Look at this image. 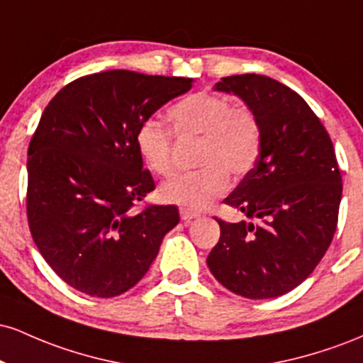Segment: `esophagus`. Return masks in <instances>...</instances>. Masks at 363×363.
Instances as JSON below:
<instances>
[{"label": "esophagus", "instance_id": "34e87169", "mask_svg": "<svg viewBox=\"0 0 363 363\" xmlns=\"http://www.w3.org/2000/svg\"><path fill=\"white\" fill-rule=\"evenodd\" d=\"M181 218L184 220V222H191V220L199 218V213H196V211H191V210H186V208H182V210H181Z\"/></svg>", "mask_w": 363, "mask_h": 363}]
</instances>
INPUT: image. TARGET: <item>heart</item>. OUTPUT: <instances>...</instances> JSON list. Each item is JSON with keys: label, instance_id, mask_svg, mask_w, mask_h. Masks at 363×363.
Here are the masks:
<instances>
[{"label": "heart", "instance_id": "1", "mask_svg": "<svg viewBox=\"0 0 363 363\" xmlns=\"http://www.w3.org/2000/svg\"><path fill=\"white\" fill-rule=\"evenodd\" d=\"M179 136H201L194 172L164 182V201L186 210H203L228 189V172L244 176L261 153L259 121L247 107H234L222 95L198 91L174 104L167 112ZM135 145L147 167L158 176L172 172V136L155 119H145L135 133Z\"/></svg>", "mask_w": 363, "mask_h": 363}]
</instances>
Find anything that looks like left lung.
I'll use <instances>...</instances> for the list:
<instances>
[{"instance_id": "1", "label": "left lung", "mask_w": 363, "mask_h": 363, "mask_svg": "<svg viewBox=\"0 0 363 363\" xmlns=\"http://www.w3.org/2000/svg\"><path fill=\"white\" fill-rule=\"evenodd\" d=\"M213 90L239 97L262 138L254 169L225 198L257 222L218 220L208 268L240 297H280L314 272L336 232L343 184L335 148L307 102L273 78L235 74Z\"/></svg>"}]
</instances>
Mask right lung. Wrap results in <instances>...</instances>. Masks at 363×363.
<instances>
[{
	"instance_id": "obj_1",
	"label": "right lung",
	"mask_w": 363,
	"mask_h": 363,
	"mask_svg": "<svg viewBox=\"0 0 363 363\" xmlns=\"http://www.w3.org/2000/svg\"><path fill=\"white\" fill-rule=\"evenodd\" d=\"M193 82L112 69L72 82L44 109L28 145V227L74 290L109 298L133 289L179 223L174 205L133 211L155 189L135 133Z\"/></svg>"
}]
</instances>
